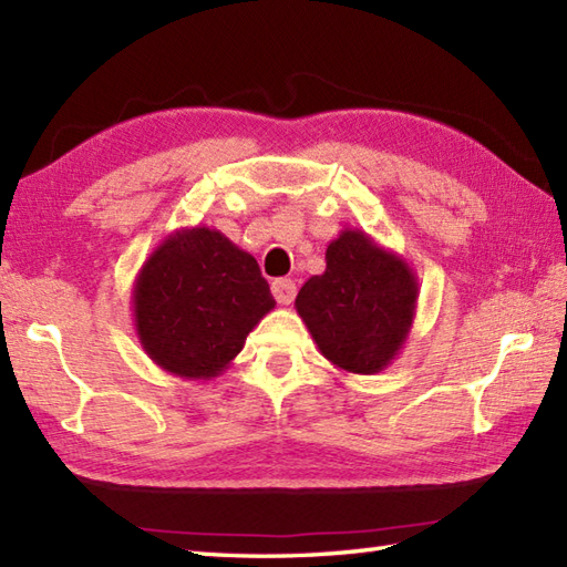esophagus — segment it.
Returning <instances> with one entry per match:
<instances>
[{"mask_svg":"<svg viewBox=\"0 0 567 567\" xmlns=\"http://www.w3.org/2000/svg\"><path fill=\"white\" fill-rule=\"evenodd\" d=\"M272 297L277 299V305H292L297 297V285L287 277H280V280L272 282Z\"/></svg>","mask_w":567,"mask_h":567,"instance_id":"obj_1","label":"esophagus"}]
</instances>
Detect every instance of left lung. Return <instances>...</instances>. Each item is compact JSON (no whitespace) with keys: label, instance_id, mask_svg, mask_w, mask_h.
Wrapping results in <instances>:
<instances>
[{"label":"left lung","instance_id":"1","mask_svg":"<svg viewBox=\"0 0 567 567\" xmlns=\"http://www.w3.org/2000/svg\"><path fill=\"white\" fill-rule=\"evenodd\" d=\"M419 282L409 262L365 231L343 228L295 307L333 368L375 375L400 355L416 317Z\"/></svg>","mask_w":567,"mask_h":567}]
</instances>
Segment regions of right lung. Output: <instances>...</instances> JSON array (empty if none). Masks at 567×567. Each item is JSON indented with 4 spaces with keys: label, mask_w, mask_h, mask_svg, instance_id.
I'll return each mask as SVG.
<instances>
[{
    "label": "right lung",
    "mask_w": 567,
    "mask_h": 567,
    "mask_svg": "<svg viewBox=\"0 0 567 567\" xmlns=\"http://www.w3.org/2000/svg\"><path fill=\"white\" fill-rule=\"evenodd\" d=\"M138 343L183 380H212L244 351L246 336L275 309L258 260L209 226L165 236L131 292Z\"/></svg>",
    "instance_id": "right-lung-1"
}]
</instances>
